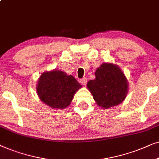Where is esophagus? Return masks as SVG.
I'll use <instances>...</instances> for the list:
<instances>
[{"label":"esophagus","instance_id":"34e87169","mask_svg":"<svg viewBox=\"0 0 159 159\" xmlns=\"http://www.w3.org/2000/svg\"><path fill=\"white\" fill-rule=\"evenodd\" d=\"M80 82H81V83L83 84L84 86H86V83H87V78H82V79L80 80Z\"/></svg>","mask_w":159,"mask_h":159}]
</instances>
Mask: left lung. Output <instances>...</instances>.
Instances as JSON below:
<instances>
[{"label": "left lung", "instance_id": "1", "mask_svg": "<svg viewBox=\"0 0 159 159\" xmlns=\"http://www.w3.org/2000/svg\"><path fill=\"white\" fill-rule=\"evenodd\" d=\"M95 76V79L88 82L87 87L99 106L107 109L124 101L127 94L128 84L119 67L111 63H104L97 69Z\"/></svg>", "mask_w": 159, "mask_h": 159}]
</instances>
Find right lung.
<instances>
[{"instance_id": "add662e5", "label": "right lung", "mask_w": 159, "mask_h": 159, "mask_svg": "<svg viewBox=\"0 0 159 159\" xmlns=\"http://www.w3.org/2000/svg\"><path fill=\"white\" fill-rule=\"evenodd\" d=\"M81 87L73 76L54 70L42 74L36 89L43 102L52 107L62 109L69 106L74 94Z\"/></svg>"}]
</instances>
